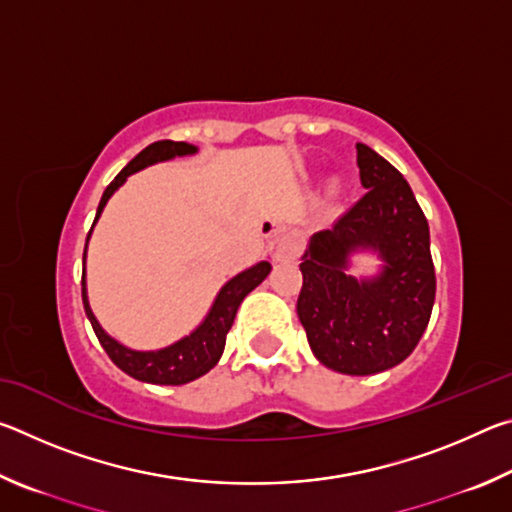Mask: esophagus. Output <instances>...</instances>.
Wrapping results in <instances>:
<instances>
[{"instance_id": "esophagus-1", "label": "esophagus", "mask_w": 512, "mask_h": 512, "mask_svg": "<svg viewBox=\"0 0 512 512\" xmlns=\"http://www.w3.org/2000/svg\"><path fill=\"white\" fill-rule=\"evenodd\" d=\"M271 250L275 259H296L300 255V241L291 232H284L273 239Z\"/></svg>"}]
</instances>
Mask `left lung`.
I'll return each instance as SVG.
<instances>
[{
    "label": "left lung",
    "instance_id": "left-lung-1",
    "mask_svg": "<svg viewBox=\"0 0 512 512\" xmlns=\"http://www.w3.org/2000/svg\"><path fill=\"white\" fill-rule=\"evenodd\" d=\"M366 192L329 230L311 237L302 259L298 318L323 366L343 375H375L402 363L429 325L436 271L429 223L391 162L357 144ZM375 247L387 262L377 281L344 275L347 255Z\"/></svg>",
    "mask_w": 512,
    "mask_h": 512
}]
</instances>
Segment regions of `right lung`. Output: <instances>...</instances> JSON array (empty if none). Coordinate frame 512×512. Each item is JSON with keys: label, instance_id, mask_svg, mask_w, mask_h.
<instances>
[{"label": "right lung", "instance_id": "obj_1", "mask_svg": "<svg viewBox=\"0 0 512 512\" xmlns=\"http://www.w3.org/2000/svg\"><path fill=\"white\" fill-rule=\"evenodd\" d=\"M196 146L185 144V142H171V140H160L146 146L142 153H137L135 158L121 169L115 180L106 187V192L101 196L97 216H94V223H97L99 214L103 207H106L108 198L119 185H124V180L131 176V173L140 171L144 167H149L153 162H162L169 158H176V155H187L194 153ZM92 232V228H90ZM88 232V239H90ZM88 248V244H85ZM85 257V253H83ZM271 273V264L268 262H259L257 266L248 268L237 277L225 284V287L219 291V296L214 300V307L210 309V314L203 320V325L187 336V339L178 341L169 345V348L158 350V352H135L128 350L124 345H119L115 339L103 332L101 325L94 318L92 309L88 305V296H85V271H83V307L85 314H88L94 334H97L99 343L103 345V350L108 352V357L112 359L117 368H121L126 375H131L140 381H149V384H167V386H180L187 384V381H194L196 377L205 375L207 370L216 366V361L221 359L223 348H225V336H228L232 323H235L237 309L241 305L250 291H253L257 284L264 282V277Z\"/></svg>", "mask_w": 512, "mask_h": 512}]
</instances>
